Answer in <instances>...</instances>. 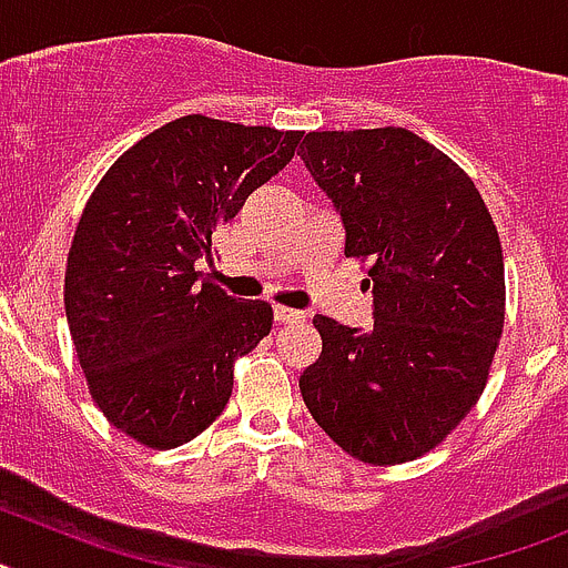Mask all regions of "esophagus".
<instances>
[{"label": "esophagus", "instance_id": "esophagus-1", "mask_svg": "<svg viewBox=\"0 0 568 568\" xmlns=\"http://www.w3.org/2000/svg\"><path fill=\"white\" fill-rule=\"evenodd\" d=\"M273 315H275V321H278V324H295V321L307 318V315L301 313V310H290V307H275Z\"/></svg>", "mask_w": 568, "mask_h": 568}]
</instances>
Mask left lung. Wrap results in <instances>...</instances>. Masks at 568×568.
Returning <instances> with one entry per match:
<instances>
[{
	"mask_svg": "<svg viewBox=\"0 0 568 568\" xmlns=\"http://www.w3.org/2000/svg\"><path fill=\"white\" fill-rule=\"evenodd\" d=\"M301 162L369 261L373 327L315 315L301 373L315 424L364 464L438 446L484 393L504 333V250L469 175L404 128L307 133Z\"/></svg>",
	"mask_w": 568,
	"mask_h": 568,
	"instance_id": "1",
	"label": "left lung"
}]
</instances>
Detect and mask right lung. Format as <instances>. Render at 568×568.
I'll return each mask as SVG.
<instances>
[{"instance_id":"right-lung-1","label":"right lung","mask_w":568,"mask_h":568,"mask_svg":"<svg viewBox=\"0 0 568 568\" xmlns=\"http://www.w3.org/2000/svg\"><path fill=\"white\" fill-rule=\"evenodd\" d=\"M301 135L182 115L133 144L90 195L64 313L90 395L130 438L173 449L204 433L233 393V361L273 327L267 301L233 298L195 267Z\"/></svg>"}]
</instances>
